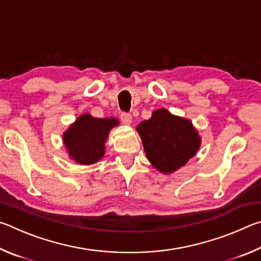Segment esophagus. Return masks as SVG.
I'll list each match as a JSON object with an SVG mask.
<instances>
[{"instance_id": "34e87169", "label": "esophagus", "mask_w": 261, "mask_h": 261, "mask_svg": "<svg viewBox=\"0 0 261 261\" xmlns=\"http://www.w3.org/2000/svg\"><path fill=\"white\" fill-rule=\"evenodd\" d=\"M121 121L123 124H126V125H130L131 122H132V116L130 114H126V113H123L121 115Z\"/></svg>"}]
</instances>
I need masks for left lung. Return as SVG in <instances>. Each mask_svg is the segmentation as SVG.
Instances as JSON below:
<instances>
[{"instance_id":"1","label":"left lung","mask_w":261,"mask_h":261,"mask_svg":"<svg viewBox=\"0 0 261 261\" xmlns=\"http://www.w3.org/2000/svg\"><path fill=\"white\" fill-rule=\"evenodd\" d=\"M145 154L158 171L169 175L196 155L201 137L189 118L173 115L166 108L154 110L149 120L136 127Z\"/></svg>"}]
</instances>
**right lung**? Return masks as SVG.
<instances>
[{
	"instance_id": "obj_1",
	"label": "right lung",
	"mask_w": 261,
	"mask_h": 261,
	"mask_svg": "<svg viewBox=\"0 0 261 261\" xmlns=\"http://www.w3.org/2000/svg\"><path fill=\"white\" fill-rule=\"evenodd\" d=\"M120 124L116 117L96 118L85 113L63 132V145L69 158L83 166L99 162L105 156L109 132Z\"/></svg>"
}]
</instances>
